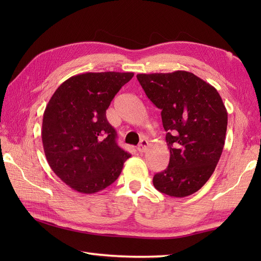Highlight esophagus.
Listing matches in <instances>:
<instances>
[{"mask_svg":"<svg viewBox=\"0 0 261 261\" xmlns=\"http://www.w3.org/2000/svg\"><path fill=\"white\" fill-rule=\"evenodd\" d=\"M147 147H148V140L147 139H142L137 149H138V151H139V152H145Z\"/></svg>","mask_w":261,"mask_h":261,"instance_id":"esophagus-1","label":"esophagus"}]
</instances>
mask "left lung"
<instances>
[{
  "label": "left lung",
  "instance_id": "8db88e82",
  "mask_svg": "<svg viewBox=\"0 0 261 261\" xmlns=\"http://www.w3.org/2000/svg\"><path fill=\"white\" fill-rule=\"evenodd\" d=\"M148 98L162 110L169 165L153 176V186L171 197L197 192L222 153L228 112L219 92L190 71L138 74Z\"/></svg>",
  "mask_w": 261,
  "mask_h": 261
}]
</instances>
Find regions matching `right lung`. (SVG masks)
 <instances>
[{"mask_svg":"<svg viewBox=\"0 0 261 261\" xmlns=\"http://www.w3.org/2000/svg\"><path fill=\"white\" fill-rule=\"evenodd\" d=\"M134 73H85L60 85L46 107L41 138L53 171L74 191L94 194L120 176L130 153L107 119L111 102Z\"/></svg>","mask_w":261,"mask_h":261,"instance_id":"right-lung-1","label":"right lung"}]
</instances>
